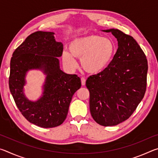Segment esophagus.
Returning a JSON list of instances; mask_svg holds the SVG:
<instances>
[{"label": "esophagus", "instance_id": "34e87169", "mask_svg": "<svg viewBox=\"0 0 158 158\" xmlns=\"http://www.w3.org/2000/svg\"><path fill=\"white\" fill-rule=\"evenodd\" d=\"M81 85H85V79L84 78V77H81Z\"/></svg>", "mask_w": 158, "mask_h": 158}]
</instances>
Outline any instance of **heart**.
<instances>
[{
	"instance_id": "1",
	"label": "heart",
	"mask_w": 158,
	"mask_h": 158,
	"mask_svg": "<svg viewBox=\"0 0 158 158\" xmlns=\"http://www.w3.org/2000/svg\"><path fill=\"white\" fill-rule=\"evenodd\" d=\"M116 50V44L111 39L91 34L73 40L69 44L70 53L64 51L62 58L72 69L77 67L74 57L81 58L83 69L89 73L96 74L107 68Z\"/></svg>"
}]
</instances>
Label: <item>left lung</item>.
Returning a JSON list of instances; mask_svg holds the SVG:
<instances>
[{"mask_svg":"<svg viewBox=\"0 0 158 158\" xmlns=\"http://www.w3.org/2000/svg\"><path fill=\"white\" fill-rule=\"evenodd\" d=\"M118 40V49L107 68L90 76V114L97 123L114 126L129 118L142 100L146 89L148 62L132 36L118 29L103 30Z\"/></svg>","mask_w":158,"mask_h":158,"instance_id":"obj_1","label":"left lung"}]
</instances>
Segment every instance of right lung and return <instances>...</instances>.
Returning <instances> with one entry per match:
<instances>
[{"label":"right lung","mask_w":158,"mask_h":158,"mask_svg":"<svg viewBox=\"0 0 158 158\" xmlns=\"http://www.w3.org/2000/svg\"><path fill=\"white\" fill-rule=\"evenodd\" d=\"M54 34L44 31L31 34L13 52L10 60L9 87L16 105L27 121L44 128L63 123L73 96L81 85L78 76L60 69L58 57L62 56L63 45L56 41ZM34 69L46 75L43 95L35 102L23 93L26 73Z\"/></svg>","instance_id":"right-lung-1"}]
</instances>
